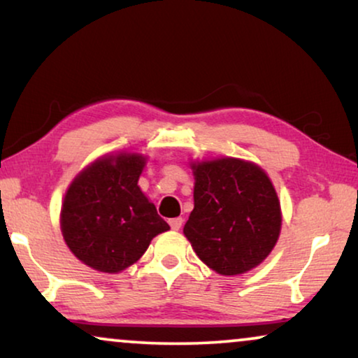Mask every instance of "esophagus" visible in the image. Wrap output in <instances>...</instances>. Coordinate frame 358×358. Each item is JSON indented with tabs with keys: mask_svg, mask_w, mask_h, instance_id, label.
I'll return each instance as SVG.
<instances>
[{
	"mask_svg": "<svg viewBox=\"0 0 358 358\" xmlns=\"http://www.w3.org/2000/svg\"><path fill=\"white\" fill-rule=\"evenodd\" d=\"M182 222L184 220L182 218H171L169 220V224H171V228L174 229V231H178V229H180V227H182Z\"/></svg>",
	"mask_w": 358,
	"mask_h": 358,
	"instance_id": "34e87169",
	"label": "esophagus"
}]
</instances>
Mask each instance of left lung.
Segmentation results:
<instances>
[{
  "label": "left lung",
  "mask_w": 358,
  "mask_h": 358,
  "mask_svg": "<svg viewBox=\"0 0 358 358\" xmlns=\"http://www.w3.org/2000/svg\"><path fill=\"white\" fill-rule=\"evenodd\" d=\"M194 210L184 227L200 261L222 275L259 266L275 246L282 213L259 166L236 158L194 164Z\"/></svg>",
  "instance_id": "8db88e82"
}]
</instances>
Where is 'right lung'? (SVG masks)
<instances>
[{"label":"right lung","instance_id":"right-lung-1","mask_svg":"<svg viewBox=\"0 0 358 358\" xmlns=\"http://www.w3.org/2000/svg\"><path fill=\"white\" fill-rule=\"evenodd\" d=\"M145 158L107 156L86 168L68 189L62 233L71 252L96 271L115 273L138 261L169 224L138 187Z\"/></svg>","mask_w":358,"mask_h":358}]
</instances>
